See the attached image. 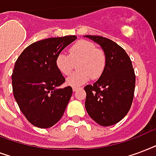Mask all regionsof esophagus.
I'll list each match as a JSON object with an SVG mask.
<instances>
[{"mask_svg":"<svg viewBox=\"0 0 156 156\" xmlns=\"http://www.w3.org/2000/svg\"><path fill=\"white\" fill-rule=\"evenodd\" d=\"M80 89H82V88H78V87H73V88H72V89H73V92L78 91V90Z\"/></svg>","mask_w":156,"mask_h":156,"instance_id":"34e87169","label":"esophagus"}]
</instances>
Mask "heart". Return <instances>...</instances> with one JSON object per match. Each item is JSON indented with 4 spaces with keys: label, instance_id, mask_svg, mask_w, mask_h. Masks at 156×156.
Instances as JSON below:
<instances>
[{
    "label": "heart",
    "instance_id": "1",
    "mask_svg": "<svg viewBox=\"0 0 156 156\" xmlns=\"http://www.w3.org/2000/svg\"><path fill=\"white\" fill-rule=\"evenodd\" d=\"M69 55L60 53L55 59L58 72L64 76L72 73L74 63L77 64L78 72L67 79V84L72 87H79L85 84L90 78L98 79L102 75L107 65L106 55L97 49L94 43L88 41H80L69 49Z\"/></svg>",
    "mask_w": 156,
    "mask_h": 156
}]
</instances>
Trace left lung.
Masks as SVG:
<instances>
[{
    "label": "left lung",
    "mask_w": 156,
    "mask_h": 156,
    "mask_svg": "<svg viewBox=\"0 0 156 156\" xmlns=\"http://www.w3.org/2000/svg\"><path fill=\"white\" fill-rule=\"evenodd\" d=\"M99 44L107 58L102 75L84 87L85 109L102 126L117 124L129 111L135 88L132 62L124 49L112 40L99 36H84Z\"/></svg>",
    "instance_id": "obj_1"
}]
</instances>
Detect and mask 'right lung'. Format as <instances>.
I'll list each match as a JSON object with an SVG mask.
<instances>
[{"mask_svg":"<svg viewBox=\"0 0 156 156\" xmlns=\"http://www.w3.org/2000/svg\"><path fill=\"white\" fill-rule=\"evenodd\" d=\"M76 36L42 40L27 46L17 59L12 74L14 98L20 111L34 126H54L64 113L72 88H59L65 82L55 59Z\"/></svg>","mask_w":156,"mask_h":156,"instance_id":"right-lung-1","label":"right lung"}]
</instances>
